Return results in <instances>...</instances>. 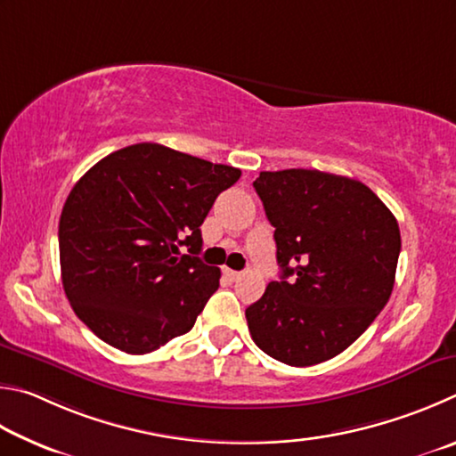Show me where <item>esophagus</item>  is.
<instances>
[{"label": "esophagus", "mask_w": 456, "mask_h": 456, "mask_svg": "<svg viewBox=\"0 0 456 456\" xmlns=\"http://www.w3.org/2000/svg\"><path fill=\"white\" fill-rule=\"evenodd\" d=\"M224 274H226L230 281H240L242 273H236V270H230V268H224Z\"/></svg>", "instance_id": "34e87169"}]
</instances>
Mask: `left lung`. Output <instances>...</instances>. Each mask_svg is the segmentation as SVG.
<instances>
[{
    "mask_svg": "<svg viewBox=\"0 0 456 456\" xmlns=\"http://www.w3.org/2000/svg\"><path fill=\"white\" fill-rule=\"evenodd\" d=\"M254 190L274 226L281 281L246 308L260 350L313 366L346 350L390 298L401 230L362 182L318 170L260 172Z\"/></svg>",
    "mask_w": 456,
    "mask_h": 456,
    "instance_id": "obj_1",
    "label": "left lung"
}]
</instances>
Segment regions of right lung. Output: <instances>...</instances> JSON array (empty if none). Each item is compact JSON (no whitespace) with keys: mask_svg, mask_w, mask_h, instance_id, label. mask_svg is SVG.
I'll use <instances>...</instances> for the list:
<instances>
[{"mask_svg":"<svg viewBox=\"0 0 456 456\" xmlns=\"http://www.w3.org/2000/svg\"><path fill=\"white\" fill-rule=\"evenodd\" d=\"M232 166L143 142L111 151L71 188L60 218L61 282L95 337L146 354L191 330L218 290L220 268L196 254ZM180 245L190 255L178 257Z\"/></svg>","mask_w":456,"mask_h":456,"instance_id":"right-lung-1","label":"right lung"}]
</instances>
